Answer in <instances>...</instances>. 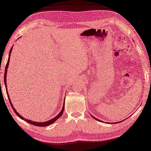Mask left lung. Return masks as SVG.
Listing matches in <instances>:
<instances>
[{
    "label": "left lung",
    "instance_id": "8db88e82",
    "mask_svg": "<svg viewBox=\"0 0 151 151\" xmlns=\"http://www.w3.org/2000/svg\"><path fill=\"white\" fill-rule=\"evenodd\" d=\"M91 116H92V117H93V118H94V119H97V121H100V120H99V119H96V118H95V117H93V115H91ZM120 122H121V121H120Z\"/></svg>",
    "mask_w": 151,
    "mask_h": 151
}]
</instances>
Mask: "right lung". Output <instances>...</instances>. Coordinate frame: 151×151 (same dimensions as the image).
Listing matches in <instances>:
<instances>
[{"instance_id":"obj_1","label":"right lung","mask_w":151,"mask_h":151,"mask_svg":"<svg viewBox=\"0 0 151 151\" xmlns=\"http://www.w3.org/2000/svg\"><path fill=\"white\" fill-rule=\"evenodd\" d=\"M12 48H13V47H12V49H10V51H9V58H8V62H7V64H6V67H5V72H4V84H5V86H6V74H7V69H8V65H9V58H10V53H11L12 50ZM8 91V90H7V88H6V93H7L8 97V99H9V104H10L12 108L13 109H14V111L15 113L16 114V115H17V116H18L19 118H21V119H22V120H24L25 121H27V123H30V124H33V125H35V126H37V127H46V126H48V125H49V124H50L53 123L54 122H55V121L58 119L60 118L61 116H62V115L63 114V111H64V107H65V106H64V105L63 106L62 110V111H60V113L57 116H56L55 117H54L53 119H51V120H49V121H46V122H43V123H38V122H36V121H34H34H30V120L26 119H24V118L22 117L21 115H19V113H17V112L16 111L15 109L14 108V106H13V105H12V102H11V101H10V99H9V97L8 93V91Z\"/></svg>"}]
</instances>
